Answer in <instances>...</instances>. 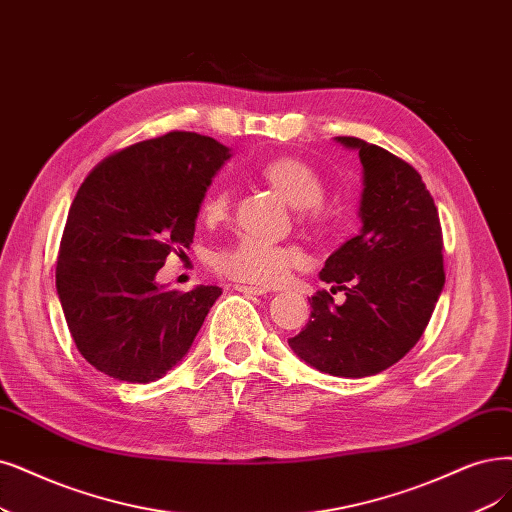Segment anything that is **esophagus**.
<instances>
[{"mask_svg": "<svg viewBox=\"0 0 512 512\" xmlns=\"http://www.w3.org/2000/svg\"><path fill=\"white\" fill-rule=\"evenodd\" d=\"M236 291L244 293V295H266L268 289L266 287H249V285H234Z\"/></svg>", "mask_w": 512, "mask_h": 512, "instance_id": "esophagus-1", "label": "esophagus"}]
</instances>
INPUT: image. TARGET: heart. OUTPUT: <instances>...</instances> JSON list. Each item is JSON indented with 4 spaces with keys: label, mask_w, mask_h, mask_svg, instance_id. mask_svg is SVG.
<instances>
[{
    "label": "heart",
    "mask_w": 512,
    "mask_h": 512,
    "mask_svg": "<svg viewBox=\"0 0 512 512\" xmlns=\"http://www.w3.org/2000/svg\"><path fill=\"white\" fill-rule=\"evenodd\" d=\"M261 177L285 196L293 206L304 208V215L316 223H325L323 198L327 192L325 179L318 170L299 158H276L261 166ZM232 187L213 183L200 200V215L204 221L215 223L230 215ZM304 263V251L295 244H276L259 236H240L236 242L223 246L215 255L219 274L249 282V285H274Z\"/></svg>",
    "instance_id": "obj_1"
}]
</instances>
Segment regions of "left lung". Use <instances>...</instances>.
Wrapping results in <instances>:
<instances>
[{
  "mask_svg": "<svg viewBox=\"0 0 512 512\" xmlns=\"http://www.w3.org/2000/svg\"><path fill=\"white\" fill-rule=\"evenodd\" d=\"M363 164V230L325 261L331 291L310 299V320L289 346L337 377L375 375L418 344L445 285L443 230L418 170L356 137H335ZM344 290L335 305L331 292Z\"/></svg>",
  "mask_w": 512,
  "mask_h": 512,
  "instance_id": "left-lung-1",
  "label": "left lung"
}]
</instances>
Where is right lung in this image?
Returning a JSON list of instances; mask_svg holds the SVG:
<instances>
[{
	"label": "right lung",
	"instance_id": "add662e5",
	"mask_svg": "<svg viewBox=\"0 0 512 512\" xmlns=\"http://www.w3.org/2000/svg\"><path fill=\"white\" fill-rule=\"evenodd\" d=\"M230 149L173 130L94 166L75 194L56 291L75 346L101 373L147 384L192 346L219 287L164 291L156 272L194 240L200 200Z\"/></svg>",
	"mask_w": 512,
	"mask_h": 512
}]
</instances>
